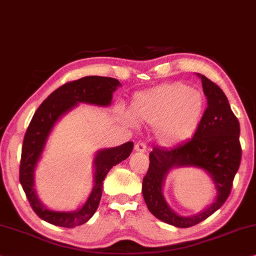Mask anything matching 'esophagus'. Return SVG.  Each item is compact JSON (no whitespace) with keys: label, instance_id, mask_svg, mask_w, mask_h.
<instances>
[{"label":"esophagus","instance_id":"esophagus-1","mask_svg":"<svg viewBox=\"0 0 256 256\" xmlns=\"http://www.w3.org/2000/svg\"><path fill=\"white\" fill-rule=\"evenodd\" d=\"M134 149H135L136 152L143 154V152H146V146L143 142H138V143L135 144Z\"/></svg>","mask_w":256,"mask_h":256}]
</instances>
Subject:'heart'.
<instances>
[{
  "instance_id": "heart-1",
  "label": "heart",
  "mask_w": 256,
  "mask_h": 256,
  "mask_svg": "<svg viewBox=\"0 0 256 256\" xmlns=\"http://www.w3.org/2000/svg\"><path fill=\"white\" fill-rule=\"evenodd\" d=\"M132 113L140 124L154 126V136L164 146H176L190 138L198 127L204 110L201 92L181 82L166 83L137 94ZM130 126L136 122L122 113Z\"/></svg>"
}]
</instances>
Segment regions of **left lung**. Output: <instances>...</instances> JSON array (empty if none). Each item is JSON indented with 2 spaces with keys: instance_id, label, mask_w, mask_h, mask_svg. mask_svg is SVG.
Returning a JSON list of instances; mask_svg holds the SVG:
<instances>
[{
  "instance_id": "left-lung-1",
  "label": "left lung",
  "mask_w": 256,
  "mask_h": 256,
  "mask_svg": "<svg viewBox=\"0 0 256 256\" xmlns=\"http://www.w3.org/2000/svg\"><path fill=\"white\" fill-rule=\"evenodd\" d=\"M196 75L201 78L208 105L198 127L192 138L179 146L170 149L154 148L149 156V170L142 184L143 198L150 212L164 223L181 228L201 223L224 204L242 160L239 121L230 107L226 96L206 76ZM180 167H195L208 172L216 190L214 202L192 216L176 214L164 196L168 173Z\"/></svg>"
}]
</instances>
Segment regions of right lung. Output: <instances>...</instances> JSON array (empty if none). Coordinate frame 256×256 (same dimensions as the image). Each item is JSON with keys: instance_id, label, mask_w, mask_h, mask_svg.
Instances as JSON below:
<instances>
[{"instance_id": "right-lung-1", "label": "right lung", "mask_w": 256, "mask_h": 256, "mask_svg": "<svg viewBox=\"0 0 256 256\" xmlns=\"http://www.w3.org/2000/svg\"><path fill=\"white\" fill-rule=\"evenodd\" d=\"M121 86L116 78L102 76H86L69 82L56 88L36 110L30 122L22 148L20 181L32 209L47 223L61 228H75L94 216L102 194V181L110 170L127 159L134 143L127 142L116 148H106L96 152L94 157V187L86 201L80 209L58 211L47 208L36 194L34 187L36 168L52 130L60 119L78 104L107 107L112 104L113 94Z\"/></svg>"}]
</instances>
